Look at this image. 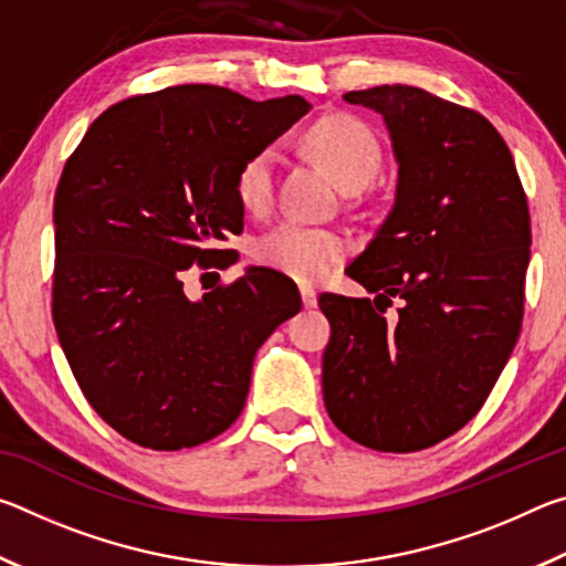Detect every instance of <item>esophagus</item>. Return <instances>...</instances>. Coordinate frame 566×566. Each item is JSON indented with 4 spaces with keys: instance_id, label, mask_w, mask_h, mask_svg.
Returning <instances> with one entry per match:
<instances>
[{
    "instance_id": "34e87169",
    "label": "esophagus",
    "mask_w": 566,
    "mask_h": 566,
    "mask_svg": "<svg viewBox=\"0 0 566 566\" xmlns=\"http://www.w3.org/2000/svg\"><path fill=\"white\" fill-rule=\"evenodd\" d=\"M300 294H302V304H304V306H314V304H317V292H314L312 286L302 284V286H300Z\"/></svg>"
}]
</instances>
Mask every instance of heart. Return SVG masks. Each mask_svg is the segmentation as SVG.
<instances>
[{
	"instance_id": "heart-1",
	"label": "heart",
	"mask_w": 566,
	"mask_h": 566,
	"mask_svg": "<svg viewBox=\"0 0 566 566\" xmlns=\"http://www.w3.org/2000/svg\"><path fill=\"white\" fill-rule=\"evenodd\" d=\"M304 145L344 189L367 187L381 167L375 129L354 114H327L304 132ZM274 151L256 149L237 169L234 191L249 212H264L274 197ZM347 239L327 227L286 219L254 242V260L302 282L322 280L347 254Z\"/></svg>"
}]
</instances>
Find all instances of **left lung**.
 <instances>
[{"label":"left lung","instance_id":"8db88e82","mask_svg":"<svg viewBox=\"0 0 566 566\" xmlns=\"http://www.w3.org/2000/svg\"><path fill=\"white\" fill-rule=\"evenodd\" d=\"M344 99L385 117L399 181L347 266L375 300L319 294L332 324L324 407L357 444L419 452L482 409L520 339L530 205L510 147L479 112L407 84Z\"/></svg>","mask_w":566,"mask_h":566}]
</instances>
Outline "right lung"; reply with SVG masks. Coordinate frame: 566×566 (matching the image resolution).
Here are the masks:
<instances>
[{
  "mask_svg": "<svg viewBox=\"0 0 566 566\" xmlns=\"http://www.w3.org/2000/svg\"><path fill=\"white\" fill-rule=\"evenodd\" d=\"M300 94L254 102L179 84L102 112L54 195L52 319L92 409L129 442L177 452L242 415L262 342L302 310L296 284L249 266L199 302L185 274L227 270L242 234V161L304 117Z\"/></svg>",
  "mask_w": 566,
  "mask_h": 566,
  "instance_id": "right-lung-1",
  "label": "right lung"
}]
</instances>
